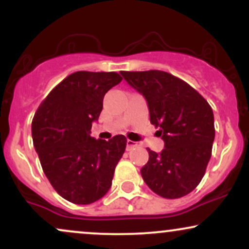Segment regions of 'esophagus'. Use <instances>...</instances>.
Wrapping results in <instances>:
<instances>
[{"label": "esophagus", "mask_w": 249, "mask_h": 249, "mask_svg": "<svg viewBox=\"0 0 249 249\" xmlns=\"http://www.w3.org/2000/svg\"><path fill=\"white\" fill-rule=\"evenodd\" d=\"M137 146H138V144H137V142H134L133 141H127L126 142V150L127 151L132 150V148L137 147Z\"/></svg>", "instance_id": "1"}]
</instances>
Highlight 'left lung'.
<instances>
[{
    "instance_id": "1",
    "label": "left lung",
    "mask_w": 249,
    "mask_h": 249,
    "mask_svg": "<svg viewBox=\"0 0 249 249\" xmlns=\"http://www.w3.org/2000/svg\"><path fill=\"white\" fill-rule=\"evenodd\" d=\"M131 87L146 99L150 122L161 136L160 153L147 148L142 177L165 199L187 196L199 185L212 156L215 128L211 105L196 89L160 70L121 71Z\"/></svg>"
}]
</instances>
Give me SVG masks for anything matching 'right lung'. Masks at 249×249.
<instances>
[{
    "label": "right lung",
    "instance_id": "obj_1",
    "mask_svg": "<svg viewBox=\"0 0 249 249\" xmlns=\"http://www.w3.org/2000/svg\"><path fill=\"white\" fill-rule=\"evenodd\" d=\"M122 79L113 71H77L50 91L34 116L31 133L43 172L56 192L73 204H92L112 184L126 138L95 139L90 130L105 93Z\"/></svg>",
    "mask_w": 249,
    "mask_h": 249
}]
</instances>
